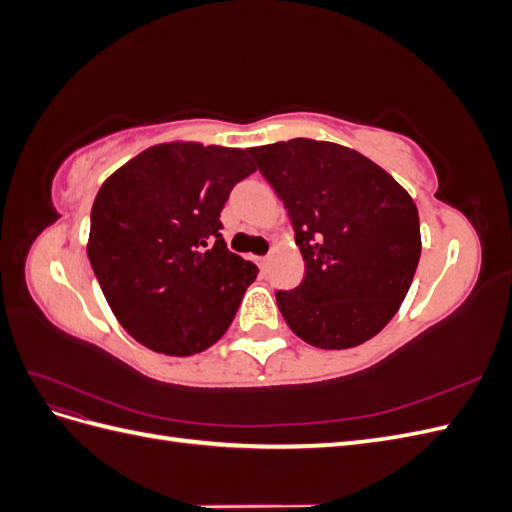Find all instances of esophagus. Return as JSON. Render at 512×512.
I'll return each instance as SVG.
<instances>
[{
  "instance_id": "34e87169",
  "label": "esophagus",
  "mask_w": 512,
  "mask_h": 512,
  "mask_svg": "<svg viewBox=\"0 0 512 512\" xmlns=\"http://www.w3.org/2000/svg\"><path fill=\"white\" fill-rule=\"evenodd\" d=\"M258 260V267L265 271L267 267H269V256H260V258H256Z\"/></svg>"
}]
</instances>
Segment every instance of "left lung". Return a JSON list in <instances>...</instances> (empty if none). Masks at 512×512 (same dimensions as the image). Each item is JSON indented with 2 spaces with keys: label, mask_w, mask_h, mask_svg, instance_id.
<instances>
[{
  "label": "left lung",
  "mask_w": 512,
  "mask_h": 512,
  "mask_svg": "<svg viewBox=\"0 0 512 512\" xmlns=\"http://www.w3.org/2000/svg\"><path fill=\"white\" fill-rule=\"evenodd\" d=\"M250 153L284 200L305 260L303 282L275 294L288 327L316 348L361 346L397 314L421 258L412 196L337 143L292 138Z\"/></svg>",
  "instance_id": "left-lung-1"
}]
</instances>
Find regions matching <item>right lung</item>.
Here are the masks:
<instances>
[{"mask_svg": "<svg viewBox=\"0 0 512 512\" xmlns=\"http://www.w3.org/2000/svg\"><path fill=\"white\" fill-rule=\"evenodd\" d=\"M254 170L243 149L175 141L138 153L102 183L87 256L136 342L190 356L226 333L258 269L228 252L220 213Z\"/></svg>", "mask_w": 512, "mask_h": 512, "instance_id": "obj_1", "label": "right lung"}]
</instances>
